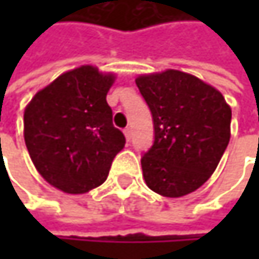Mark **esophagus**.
Instances as JSON below:
<instances>
[{"label":"esophagus","instance_id":"34e87169","mask_svg":"<svg viewBox=\"0 0 259 259\" xmlns=\"http://www.w3.org/2000/svg\"><path fill=\"white\" fill-rule=\"evenodd\" d=\"M124 136H126L127 141L132 138V129H130V127H126V129H124Z\"/></svg>","mask_w":259,"mask_h":259}]
</instances>
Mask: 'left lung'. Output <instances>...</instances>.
Listing matches in <instances>:
<instances>
[{
  "label": "left lung",
  "instance_id": "left-lung-1",
  "mask_svg": "<svg viewBox=\"0 0 259 259\" xmlns=\"http://www.w3.org/2000/svg\"><path fill=\"white\" fill-rule=\"evenodd\" d=\"M136 85L154 124V142L141 159L147 186L168 198L195 192L228 147L230 105L221 91L180 70L142 75Z\"/></svg>",
  "mask_w": 259,
  "mask_h": 259
}]
</instances>
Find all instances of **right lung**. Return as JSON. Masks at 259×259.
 Masks as SVG:
<instances>
[{"instance_id": "obj_1", "label": "right lung", "mask_w": 259, "mask_h": 259, "mask_svg": "<svg viewBox=\"0 0 259 259\" xmlns=\"http://www.w3.org/2000/svg\"><path fill=\"white\" fill-rule=\"evenodd\" d=\"M112 73L80 66L40 90L24 112V138L38 174L66 193H85L106 180L126 138L112 124L106 94Z\"/></svg>"}]
</instances>
